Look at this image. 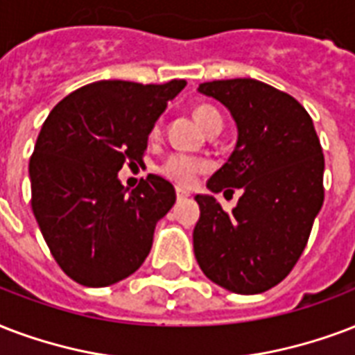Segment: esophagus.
<instances>
[{
    "instance_id": "1",
    "label": "esophagus",
    "mask_w": 355,
    "mask_h": 355,
    "mask_svg": "<svg viewBox=\"0 0 355 355\" xmlns=\"http://www.w3.org/2000/svg\"><path fill=\"white\" fill-rule=\"evenodd\" d=\"M188 197H189L188 191H184V189H180V188L177 189V199H178V201H182V199H188Z\"/></svg>"
}]
</instances>
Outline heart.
<instances>
[{
  "label": "heart",
  "instance_id": "obj_1",
  "mask_svg": "<svg viewBox=\"0 0 355 355\" xmlns=\"http://www.w3.org/2000/svg\"><path fill=\"white\" fill-rule=\"evenodd\" d=\"M193 119L197 124L201 126L205 132H212V130H221V117L220 113L212 110L210 105H197L193 110ZM207 162L205 159L193 158V156H186V154H171L167 156L166 162L159 166V173L178 184V186H191L196 182V178L207 169Z\"/></svg>",
  "mask_w": 355,
  "mask_h": 355
}]
</instances>
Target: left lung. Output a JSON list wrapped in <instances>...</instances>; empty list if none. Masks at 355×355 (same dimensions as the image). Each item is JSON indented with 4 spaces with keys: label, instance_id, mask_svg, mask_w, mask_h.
Wrapping results in <instances>:
<instances>
[{
    "label": "left lung",
    "instance_id": "1",
    "mask_svg": "<svg viewBox=\"0 0 355 355\" xmlns=\"http://www.w3.org/2000/svg\"><path fill=\"white\" fill-rule=\"evenodd\" d=\"M199 93L231 113L238 137L207 188L243 191L232 212L196 196L193 251L202 274L236 294H261L297 262L324 202V154L305 107L251 78L201 83Z\"/></svg>",
    "mask_w": 355,
    "mask_h": 355
}]
</instances>
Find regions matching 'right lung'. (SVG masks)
I'll use <instances>...</instances> for the list:
<instances>
[{
	"label": "right lung",
	"instance_id": "1",
	"mask_svg": "<svg viewBox=\"0 0 355 355\" xmlns=\"http://www.w3.org/2000/svg\"><path fill=\"white\" fill-rule=\"evenodd\" d=\"M184 87V80L94 81L61 100L42 124L29 159L31 207L51 255L76 283H119L150 253L175 188L148 175L128 191L117 175L124 162H143L154 123Z\"/></svg>",
	"mask_w": 355,
	"mask_h": 355
}]
</instances>
